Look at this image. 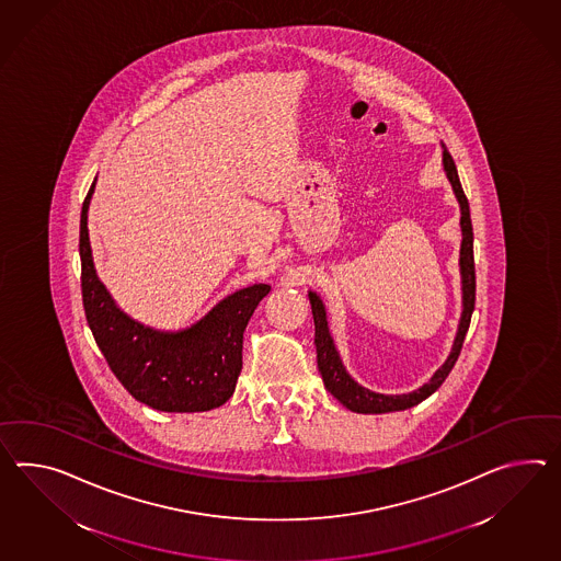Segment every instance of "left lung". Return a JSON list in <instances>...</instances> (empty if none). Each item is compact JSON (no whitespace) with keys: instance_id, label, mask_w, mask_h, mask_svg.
<instances>
[{"instance_id":"1","label":"left lung","mask_w":561,"mask_h":561,"mask_svg":"<svg viewBox=\"0 0 561 561\" xmlns=\"http://www.w3.org/2000/svg\"><path fill=\"white\" fill-rule=\"evenodd\" d=\"M442 164L444 172L450 180L451 191L460 205V229H462V243H460V282H462V312L458 320L456 336L451 342V351L444 365L432 375L430 381L424 382L420 389H413L410 393L401 396H385L370 391L367 387L358 382L348 375V370L342 365L341 355L334 346V341L330 336L329 320H327V308L324 301L316 291H308L310 306H312V316H314V344L316 355H318V370L322 375L324 387L329 389L332 396L341 401L346 410L356 411V413H389V411L410 410L413 405L422 403L424 399L437 391V387L446 381L450 375L451 367L456 365L458 355L462 351V342L466 339V332L470 327V318L474 312V300H477V277H474V234H472V220H470V206L466 198L462 184L458 179V170L451 160L450 151L442 144Z\"/></svg>"}]
</instances>
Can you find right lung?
I'll use <instances>...</instances> for the list:
<instances>
[{
  "label": "right lung",
  "mask_w": 561,
  "mask_h": 561,
  "mask_svg": "<svg viewBox=\"0 0 561 561\" xmlns=\"http://www.w3.org/2000/svg\"><path fill=\"white\" fill-rule=\"evenodd\" d=\"M95 182L82 203L79 253L82 306L96 346L125 389L151 410L191 413L220 408L231 399L241 375L247 322L272 287H241L186 329H151L137 322L96 275L87 227Z\"/></svg>",
  "instance_id": "add662e5"
}]
</instances>
